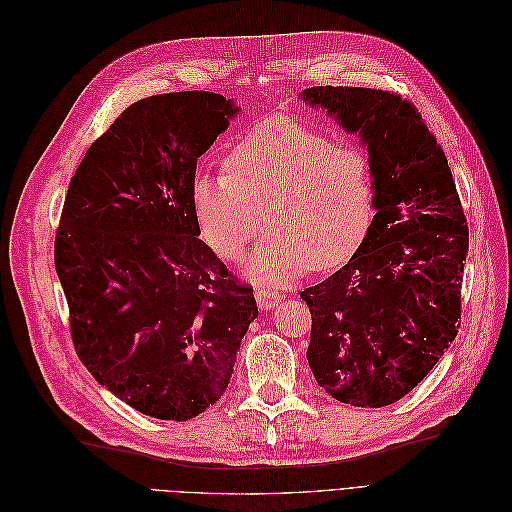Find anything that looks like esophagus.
<instances>
[{
  "mask_svg": "<svg viewBox=\"0 0 512 512\" xmlns=\"http://www.w3.org/2000/svg\"><path fill=\"white\" fill-rule=\"evenodd\" d=\"M281 300L283 296L275 294V291H266V289L256 291V304L260 310H273Z\"/></svg>",
  "mask_w": 512,
  "mask_h": 512,
  "instance_id": "1",
  "label": "esophagus"
}]
</instances>
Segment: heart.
Returning <instances> with one entry per match:
<instances>
[{
	"label": "heart",
	"mask_w": 512,
	"mask_h": 512,
	"mask_svg": "<svg viewBox=\"0 0 512 512\" xmlns=\"http://www.w3.org/2000/svg\"><path fill=\"white\" fill-rule=\"evenodd\" d=\"M225 173H198L191 204L208 246L225 260L246 258L248 273L283 287L308 266L331 269L358 246L373 216V170L354 143L327 139L291 118H266L225 156Z\"/></svg>",
	"instance_id": "obj_1"
}]
</instances>
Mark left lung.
Here are the masks:
<instances>
[{
	"label": "left lung",
	"instance_id": "8db88e82",
	"mask_svg": "<svg viewBox=\"0 0 512 512\" xmlns=\"http://www.w3.org/2000/svg\"><path fill=\"white\" fill-rule=\"evenodd\" d=\"M300 100L369 152L375 216L356 254L300 298L312 314V375L335 400L404 398L454 342L469 227L442 145L398 93L308 87Z\"/></svg>",
	"mask_w": 512,
	"mask_h": 512
}]
</instances>
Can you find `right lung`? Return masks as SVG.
I'll list each match as a JSON object with an SVG mask.
<instances>
[{
  "mask_svg": "<svg viewBox=\"0 0 512 512\" xmlns=\"http://www.w3.org/2000/svg\"><path fill=\"white\" fill-rule=\"evenodd\" d=\"M237 112L210 91L145 97L68 185L54 258L72 344L97 383L154 419L189 421L221 398L258 316L191 204L198 158Z\"/></svg>",
  "mask_w": 512,
  "mask_h": 512,
  "instance_id": "1",
  "label": "right lung"
}]
</instances>
